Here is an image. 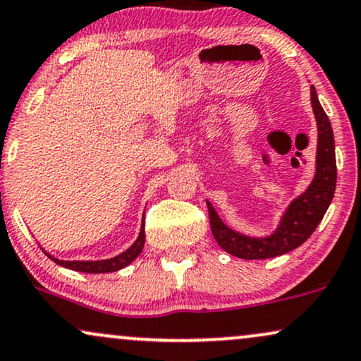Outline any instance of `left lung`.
Masks as SVG:
<instances>
[{"instance_id": "obj_1", "label": "left lung", "mask_w": 361, "mask_h": 361, "mask_svg": "<svg viewBox=\"0 0 361 361\" xmlns=\"http://www.w3.org/2000/svg\"><path fill=\"white\" fill-rule=\"evenodd\" d=\"M311 106L318 124V149H316V173L306 192L294 198L281 216V222L271 235L250 237L230 228L207 200L212 233L216 244L230 255L238 259H271L288 254L305 244L314 232L336 188V158H334V137L331 123L318 101L316 89L311 85Z\"/></svg>"}]
</instances>
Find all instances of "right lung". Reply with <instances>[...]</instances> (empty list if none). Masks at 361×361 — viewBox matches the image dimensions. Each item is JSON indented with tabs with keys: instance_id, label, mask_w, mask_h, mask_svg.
Instances as JSON below:
<instances>
[{
	"instance_id": "add662e5",
	"label": "right lung",
	"mask_w": 361,
	"mask_h": 361,
	"mask_svg": "<svg viewBox=\"0 0 361 361\" xmlns=\"http://www.w3.org/2000/svg\"><path fill=\"white\" fill-rule=\"evenodd\" d=\"M145 240H146L145 219H142L141 232H139L136 242H134L129 249H126L124 252H121L119 255H116V257L104 259V260H60L54 257V255H50L49 252H45V254L49 255L55 264H59V266L62 267L72 269V271L87 272V274H106V272H116L119 271V269L129 266V264H131L133 260L141 254L142 247H145Z\"/></svg>"
}]
</instances>
